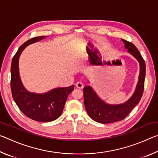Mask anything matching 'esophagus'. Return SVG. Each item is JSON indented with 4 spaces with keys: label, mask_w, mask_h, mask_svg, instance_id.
<instances>
[{
    "label": "esophagus",
    "mask_w": 158,
    "mask_h": 158,
    "mask_svg": "<svg viewBox=\"0 0 158 158\" xmlns=\"http://www.w3.org/2000/svg\"><path fill=\"white\" fill-rule=\"evenodd\" d=\"M76 86L78 88V89H82L83 88H84V84H83L81 82L79 81V82H77V84H76Z\"/></svg>",
    "instance_id": "obj_1"
}]
</instances>
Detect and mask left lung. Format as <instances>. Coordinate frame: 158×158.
<instances>
[{
	"label": "left lung",
	"mask_w": 158,
	"mask_h": 158,
	"mask_svg": "<svg viewBox=\"0 0 158 158\" xmlns=\"http://www.w3.org/2000/svg\"><path fill=\"white\" fill-rule=\"evenodd\" d=\"M121 40L127 52L139 63L140 73L139 81L132 97L125 103L120 105H109L106 103L99 98L94 90L89 85L84 88V105L87 113L93 121L100 123H110L123 120L138 105L143 93L146 76L145 61L135 45L123 39Z\"/></svg>",
	"instance_id": "obj_1"
}]
</instances>
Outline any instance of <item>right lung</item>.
<instances>
[{
	"label": "right lung",
	"instance_id": "1",
	"mask_svg": "<svg viewBox=\"0 0 158 158\" xmlns=\"http://www.w3.org/2000/svg\"><path fill=\"white\" fill-rule=\"evenodd\" d=\"M45 37H35L24 42L19 48L11 64L10 85L12 98L23 114L32 120L40 122H50L57 119L62 114L68 95L74 87L73 85L54 89L43 94H37L28 91L23 85L19 70V59L21 53L28 45Z\"/></svg>",
	"mask_w": 158,
	"mask_h": 158
}]
</instances>
